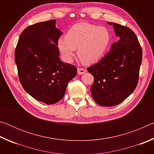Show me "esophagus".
I'll use <instances>...</instances> for the list:
<instances>
[{
  "label": "esophagus",
  "instance_id": "1",
  "mask_svg": "<svg viewBox=\"0 0 154 154\" xmlns=\"http://www.w3.org/2000/svg\"><path fill=\"white\" fill-rule=\"evenodd\" d=\"M86 71L84 69H82V68H78L77 69V72L79 75H83L84 74Z\"/></svg>",
  "mask_w": 154,
  "mask_h": 154
}]
</instances>
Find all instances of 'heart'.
<instances>
[{"label":"heart","mask_w":154,"mask_h":154,"mask_svg":"<svg viewBox=\"0 0 154 154\" xmlns=\"http://www.w3.org/2000/svg\"><path fill=\"white\" fill-rule=\"evenodd\" d=\"M111 38L106 28L82 22L72 26L65 38H59L58 46L66 62L72 60L75 49H78V56L83 63L91 64L104 56L110 45Z\"/></svg>","instance_id":"heart-1"}]
</instances>
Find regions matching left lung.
<instances>
[{"label": "left lung", "mask_w": 154, "mask_h": 154, "mask_svg": "<svg viewBox=\"0 0 154 154\" xmlns=\"http://www.w3.org/2000/svg\"><path fill=\"white\" fill-rule=\"evenodd\" d=\"M108 24L119 39L98 63L87 69L94 77L90 88L92 98L103 106L118 105L134 92L142 62V49L133 31L116 23Z\"/></svg>", "instance_id": "left-lung-1"}]
</instances>
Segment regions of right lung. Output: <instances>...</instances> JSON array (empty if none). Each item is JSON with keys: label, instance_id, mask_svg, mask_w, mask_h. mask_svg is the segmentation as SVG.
Here are the masks:
<instances>
[{"label": "right lung", "instance_id": "1", "mask_svg": "<svg viewBox=\"0 0 154 154\" xmlns=\"http://www.w3.org/2000/svg\"><path fill=\"white\" fill-rule=\"evenodd\" d=\"M56 20L36 23L23 30L15 51L18 76L24 89L40 102L53 105L63 97L69 82L77 75L74 65L60 59L62 35Z\"/></svg>", "mask_w": 154, "mask_h": 154}]
</instances>
